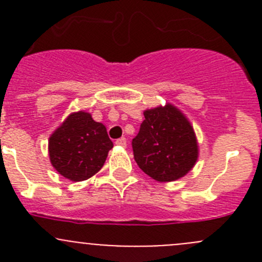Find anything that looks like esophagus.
<instances>
[{
	"instance_id": "34e87169",
	"label": "esophagus",
	"mask_w": 262,
	"mask_h": 262,
	"mask_svg": "<svg viewBox=\"0 0 262 262\" xmlns=\"http://www.w3.org/2000/svg\"><path fill=\"white\" fill-rule=\"evenodd\" d=\"M115 144H116V146H120V147H126V139L125 138L116 139Z\"/></svg>"
}]
</instances>
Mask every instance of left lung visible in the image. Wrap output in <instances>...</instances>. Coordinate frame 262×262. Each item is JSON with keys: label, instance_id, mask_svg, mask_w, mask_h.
<instances>
[{"label": "left lung", "instance_id": "1", "mask_svg": "<svg viewBox=\"0 0 262 262\" xmlns=\"http://www.w3.org/2000/svg\"><path fill=\"white\" fill-rule=\"evenodd\" d=\"M143 114L139 133L132 142L137 165L156 181L181 179L194 167L199 156L191 124L171 104L148 109Z\"/></svg>", "mask_w": 262, "mask_h": 262}]
</instances>
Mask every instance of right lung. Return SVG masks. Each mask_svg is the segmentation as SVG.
<instances>
[{
	"label": "right lung",
	"mask_w": 262,
	"mask_h": 262,
	"mask_svg": "<svg viewBox=\"0 0 262 262\" xmlns=\"http://www.w3.org/2000/svg\"><path fill=\"white\" fill-rule=\"evenodd\" d=\"M112 148L104 124L86 112L68 115L49 137L48 144L52 166L71 181L87 180L99 172Z\"/></svg>",
	"instance_id": "1"
}]
</instances>
